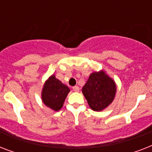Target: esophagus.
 Returning <instances> with one entry per match:
<instances>
[{"label": "esophagus", "mask_w": 152, "mask_h": 152, "mask_svg": "<svg viewBox=\"0 0 152 152\" xmlns=\"http://www.w3.org/2000/svg\"><path fill=\"white\" fill-rule=\"evenodd\" d=\"M72 89H73L74 91H76V92H78L79 91H80V88H79L78 86H74Z\"/></svg>", "instance_id": "34e87169"}]
</instances>
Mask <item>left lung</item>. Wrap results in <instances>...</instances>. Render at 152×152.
Listing matches in <instances>:
<instances>
[{"label": "left lung", "instance_id": "left-lung-1", "mask_svg": "<svg viewBox=\"0 0 152 152\" xmlns=\"http://www.w3.org/2000/svg\"><path fill=\"white\" fill-rule=\"evenodd\" d=\"M88 105L95 111L103 110L112 102L116 93L114 81L104 72H93L82 89Z\"/></svg>", "mask_w": 152, "mask_h": 152}]
</instances>
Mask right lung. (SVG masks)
Masks as SVG:
<instances>
[{
  "label": "right lung",
  "mask_w": 152,
  "mask_h": 152,
  "mask_svg": "<svg viewBox=\"0 0 152 152\" xmlns=\"http://www.w3.org/2000/svg\"><path fill=\"white\" fill-rule=\"evenodd\" d=\"M69 88L56 79L53 75L46 82L42 92V98L44 104L53 110L57 111L61 108Z\"/></svg>",
  "instance_id": "add662e5"
}]
</instances>
